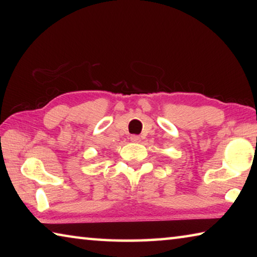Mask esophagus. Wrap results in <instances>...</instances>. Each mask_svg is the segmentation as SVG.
Wrapping results in <instances>:
<instances>
[{
    "label": "esophagus",
    "instance_id": "34e87169",
    "mask_svg": "<svg viewBox=\"0 0 257 257\" xmlns=\"http://www.w3.org/2000/svg\"><path fill=\"white\" fill-rule=\"evenodd\" d=\"M130 141L133 143H139L141 142V137H139L138 135H132V136H130Z\"/></svg>",
    "mask_w": 257,
    "mask_h": 257
}]
</instances>
